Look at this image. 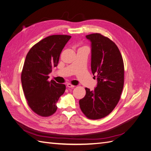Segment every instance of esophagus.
Returning a JSON list of instances; mask_svg holds the SVG:
<instances>
[{
    "mask_svg": "<svg viewBox=\"0 0 151 151\" xmlns=\"http://www.w3.org/2000/svg\"><path fill=\"white\" fill-rule=\"evenodd\" d=\"M67 88H74L75 86L72 84H70V83H68V84H67Z\"/></svg>",
    "mask_w": 151,
    "mask_h": 151,
    "instance_id": "obj_1",
    "label": "esophagus"
}]
</instances>
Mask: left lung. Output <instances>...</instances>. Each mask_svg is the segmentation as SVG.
Here are the masks:
<instances>
[{"label":"left lung","mask_w":151,"mask_h":151,"mask_svg":"<svg viewBox=\"0 0 151 151\" xmlns=\"http://www.w3.org/2000/svg\"><path fill=\"white\" fill-rule=\"evenodd\" d=\"M86 38L91 42V70L98 84L94 91L85 88L79 106L87 118L98 120L108 116L119 101L124 85V64L119 49L110 39L100 33Z\"/></svg>","instance_id":"left-lung-1"}]
</instances>
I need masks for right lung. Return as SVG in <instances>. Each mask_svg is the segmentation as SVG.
Here are the masks:
<instances>
[{
  "label": "right lung",
  "mask_w": 151,
  "mask_h": 151,
  "mask_svg": "<svg viewBox=\"0 0 151 151\" xmlns=\"http://www.w3.org/2000/svg\"><path fill=\"white\" fill-rule=\"evenodd\" d=\"M70 38L49 36L32 47L26 55L21 72L22 89L29 108L41 116L55 113L57 102L65 92V85L49 81L48 74L58 65L60 55Z\"/></svg>",
  "instance_id": "right-lung-1"
}]
</instances>
